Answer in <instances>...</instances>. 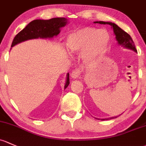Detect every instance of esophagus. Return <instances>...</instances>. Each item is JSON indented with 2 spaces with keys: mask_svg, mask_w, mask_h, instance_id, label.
I'll return each instance as SVG.
<instances>
[{
  "mask_svg": "<svg viewBox=\"0 0 146 146\" xmlns=\"http://www.w3.org/2000/svg\"><path fill=\"white\" fill-rule=\"evenodd\" d=\"M80 76V70L78 68L75 69L73 72L71 73V77L73 79H77Z\"/></svg>",
  "mask_w": 146,
  "mask_h": 146,
  "instance_id": "1",
  "label": "esophagus"
}]
</instances>
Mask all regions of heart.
<instances>
[{
	"mask_svg": "<svg viewBox=\"0 0 146 146\" xmlns=\"http://www.w3.org/2000/svg\"><path fill=\"white\" fill-rule=\"evenodd\" d=\"M110 40V34L106 30L85 27L68 34L66 45L70 52H82L83 59L91 61L106 52Z\"/></svg>",
	"mask_w": 146,
	"mask_h": 146,
	"instance_id": "obj_1",
	"label": "heart"
}]
</instances>
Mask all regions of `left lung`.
Listing matches in <instances>:
<instances>
[{"instance_id": "obj_1", "label": "left lung", "mask_w": 146, "mask_h": 146, "mask_svg": "<svg viewBox=\"0 0 146 146\" xmlns=\"http://www.w3.org/2000/svg\"><path fill=\"white\" fill-rule=\"evenodd\" d=\"M94 23L95 24H109L111 26V28L113 29V32L115 36V39L117 40V44L120 45L121 47H124V48L129 49V50H133L135 52H137L136 47H135L134 41H133L131 37L129 36L127 33H126L125 31L122 30V29L119 28L117 25H116L114 23H112L110 21H94ZM117 116L115 117H112L108 118H105V119H101V120H108V119H113V118H116Z\"/></svg>"}]
</instances>
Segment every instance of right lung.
Here are the masks:
<instances>
[{"instance_id": "obj_1", "label": "right lung", "mask_w": 146, "mask_h": 146, "mask_svg": "<svg viewBox=\"0 0 146 146\" xmlns=\"http://www.w3.org/2000/svg\"><path fill=\"white\" fill-rule=\"evenodd\" d=\"M68 22V19L64 17L52 18L48 20L35 19L31 21L25 28L16 35L12 42L11 47L28 40L52 38L54 36H56L60 33L61 28L65 27ZM69 83L70 81L69 73H68L66 74L64 90L67 88Z\"/></svg>"}]
</instances>
